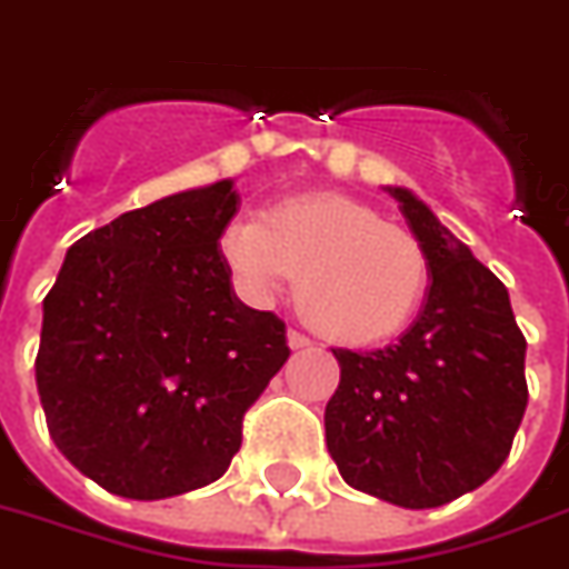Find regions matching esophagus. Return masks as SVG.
<instances>
[{
    "instance_id": "esophagus-1",
    "label": "esophagus",
    "mask_w": 569,
    "mask_h": 569,
    "mask_svg": "<svg viewBox=\"0 0 569 569\" xmlns=\"http://www.w3.org/2000/svg\"><path fill=\"white\" fill-rule=\"evenodd\" d=\"M288 345H290V350H302V348H309L311 339H309V336H302V332L290 330L288 332Z\"/></svg>"
}]
</instances>
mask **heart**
Returning a JSON list of instances; mask_svg holds the SVG:
<instances>
[{"label":"heart","instance_id":"1","mask_svg":"<svg viewBox=\"0 0 569 569\" xmlns=\"http://www.w3.org/2000/svg\"><path fill=\"white\" fill-rule=\"evenodd\" d=\"M221 258L237 288L269 302L297 276V309L339 345H375L413 320L429 284L426 251L408 230L345 194L284 198L260 219L230 221Z\"/></svg>","mask_w":569,"mask_h":569}]
</instances>
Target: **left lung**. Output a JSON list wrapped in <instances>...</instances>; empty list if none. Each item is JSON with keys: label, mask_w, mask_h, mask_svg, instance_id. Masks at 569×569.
<instances>
[{"label": "left lung", "mask_w": 569, "mask_h": 569, "mask_svg": "<svg viewBox=\"0 0 569 569\" xmlns=\"http://www.w3.org/2000/svg\"><path fill=\"white\" fill-rule=\"evenodd\" d=\"M429 260L420 315L396 345L332 350L323 413L348 486L408 510L456 501L510 456L525 417V336L510 293L408 188H387Z\"/></svg>", "instance_id": "obj_1"}]
</instances>
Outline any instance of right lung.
Returning a JSON list of instances; mask_svg holds the SVG:
<instances>
[{"mask_svg":"<svg viewBox=\"0 0 569 569\" xmlns=\"http://www.w3.org/2000/svg\"><path fill=\"white\" fill-rule=\"evenodd\" d=\"M233 179L122 212L77 239L44 297L36 381L50 438L101 489L158 501L209 486L290 357L237 300L219 239Z\"/></svg>","mask_w":569,"mask_h":569,"instance_id":"1","label":"right lung"}]
</instances>
